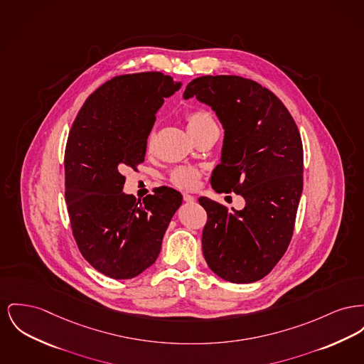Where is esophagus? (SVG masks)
I'll return each instance as SVG.
<instances>
[{
	"mask_svg": "<svg viewBox=\"0 0 364 364\" xmlns=\"http://www.w3.org/2000/svg\"><path fill=\"white\" fill-rule=\"evenodd\" d=\"M183 199H184V202H187V203H193V202H195V196L190 195V193H184V195H183Z\"/></svg>",
	"mask_w": 364,
	"mask_h": 364,
	"instance_id": "obj_1",
	"label": "esophagus"
}]
</instances>
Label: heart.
Wrapping results in <instances>:
<instances>
[{
	"label": "heart",
	"instance_id": "heart-1",
	"mask_svg": "<svg viewBox=\"0 0 364 364\" xmlns=\"http://www.w3.org/2000/svg\"><path fill=\"white\" fill-rule=\"evenodd\" d=\"M212 122H214L213 118L205 111H196L187 117L188 130L200 128ZM199 176H200V171L195 166H178L171 171V183L178 188L191 190L193 187H196Z\"/></svg>",
	"mask_w": 364,
	"mask_h": 364
}]
</instances>
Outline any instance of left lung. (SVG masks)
Instances as JSON below:
<instances>
[{"label": "left lung", "instance_id": "8db88e82", "mask_svg": "<svg viewBox=\"0 0 364 364\" xmlns=\"http://www.w3.org/2000/svg\"><path fill=\"white\" fill-rule=\"evenodd\" d=\"M183 97L212 107L224 128L215 193H239L246 206L228 212L206 196L203 256L217 277L252 283L268 275L287 250L302 193L304 152L299 129L278 97L252 80L205 75Z\"/></svg>", "mask_w": 364, "mask_h": 364}]
</instances>
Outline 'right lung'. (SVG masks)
<instances>
[{
    "instance_id": "1",
    "label": "right lung",
    "mask_w": 364,
    "mask_h": 364,
    "mask_svg": "<svg viewBox=\"0 0 364 364\" xmlns=\"http://www.w3.org/2000/svg\"><path fill=\"white\" fill-rule=\"evenodd\" d=\"M181 87L162 73L119 75L80 109L65 155V202L80 252L99 272L132 279L151 267L183 195L159 187L143 202L122 193L127 166L144 161L155 115Z\"/></svg>"
}]
</instances>
